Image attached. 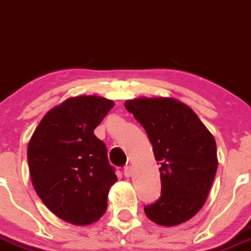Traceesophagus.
<instances>
[{"mask_svg":"<svg viewBox=\"0 0 251 251\" xmlns=\"http://www.w3.org/2000/svg\"><path fill=\"white\" fill-rule=\"evenodd\" d=\"M124 176L127 178L132 177V176H134V168L130 167V165H128V167H126L125 169H124Z\"/></svg>","mask_w":251,"mask_h":251,"instance_id":"esophagus-1","label":"esophagus"}]
</instances>
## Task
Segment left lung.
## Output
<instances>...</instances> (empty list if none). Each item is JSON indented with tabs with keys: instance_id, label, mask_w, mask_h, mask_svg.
<instances>
[{
	"instance_id": "1",
	"label": "left lung",
	"mask_w": 251,
	"mask_h": 251,
	"mask_svg": "<svg viewBox=\"0 0 251 251\" xmlns=\"http://www.w3.org/2000/svg\"><path fill=\"white\" fill-rule=\"evenodd\" d=\"M126 110L145 128L160 168L162 196L144 207L160 226H177L201 210L217 171L216 141L186 103L173 97H139Z\"/></svg>"
}]
</instances>
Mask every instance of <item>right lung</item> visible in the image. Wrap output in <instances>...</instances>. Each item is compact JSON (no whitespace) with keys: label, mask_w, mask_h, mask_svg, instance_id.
Masks as SVG:
<instances>
[{"label":"right lung","mask_w":251,"mask_h":251,"mask_svg":"<svg viewBox=\"0 0 251 251\" xmlns=\"http://www.w3.org/2000/svg\"><path fill=\"white\" fill-rule=\"evenodd\" d=\"M100 96H77L45 113L27 145L35 191L51 212L78 226L99 221L117 182L95 130L113 107Z\"/></svg>","instance_id":"add662e5"}]
</instances>
